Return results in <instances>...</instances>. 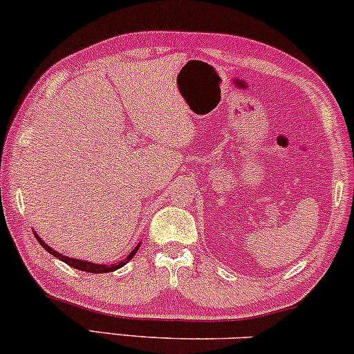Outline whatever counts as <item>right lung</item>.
<instances>
[{
	"instance_id": "add662e5",
	"label": "right lung",
	"mask_w": 354,
	"mask_h": 354,
	"mask_svg": "<svg viewBox=\"0 0 354 354\" xmlns=\"http://www.w3.org/2000/svg\"><path fill=\"white\" fill-rule=\"evenodd\" d=\"M35 239H37L39 243L42 245V247L46 248L48 253L53 254V257L58 258V259H62V261L66 263V265H70L71 268H77V270H82V271H88V272H97V274H101V272H111V271H115V270H119V268H122V266L125 265V263L129 261V259H132V257H133V254L137 253V250H138V247H137V248H133L132 252L129 253V257L125 258L124 261L118 263V265H111V266H106V265H95V263L82 261V259H73V258H68V257H65V254H62V253L55 252V250H52L50 247H48L47 243H44V240H40V239H39V235H35Z\"/></svg>"
}]
</instances>
